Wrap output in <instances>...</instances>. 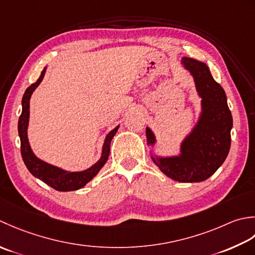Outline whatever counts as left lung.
<instances>
[{
	"label": "left lung",
	"mask_w": 255,
	"mask_h": 255,
	"mask_svg": "<svg viewBox=\"0 0 255 255\" xmlns=\"http://www.w3.org/2000/svg\"><path fill=\"white\" fill-rule=\"evenodd\" d=\"M180 65L193 76L201 99L198 119L180 142L177 155L156 154L157 138L149 127H146L147 147L153 163L167 177L180 183H200L214 175L229 154L233 121L226 92L205 62L181 57Z\"/></svg>",
	"instance_id": "1"
}]
</instances>
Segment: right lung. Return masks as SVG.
Masks as SVG:
<instances>
[{"label": "right lung", "mask_w": 255, "mask_h": 255, "mask_svg": "<svg viewBox=\"0 0 255 255\" xmlns=\"http://www.w3.org/2000/svg\"><path fill=\"white\" fill-rule=\"evenodd\" d=\"M46 69H47V67H45L44 70L41 71L38 80L26 89L22 99V114H20V117L18 119V136L20 139V153H22V157L26 167H27L29 173L32 174L34 177L40 179L41 181H44L45 184L50 186L51 188L58 191L78 190L89 183V181L99 173V170H100L107 163L109 154H110L111 141L114 135L118 132L119 127L120 126L116 127L106 135L105 141H103L102 145L100 158H99L92 166H90L89 168H87L85 170H66L64 168L58 167V166L45 162V160L36 156L32 147H30L27 135L29 123V102L33 92L35 91L36 88L40 85V82L43 81Z\"/></svg>", "instance_id": "1"}]
</instances>
